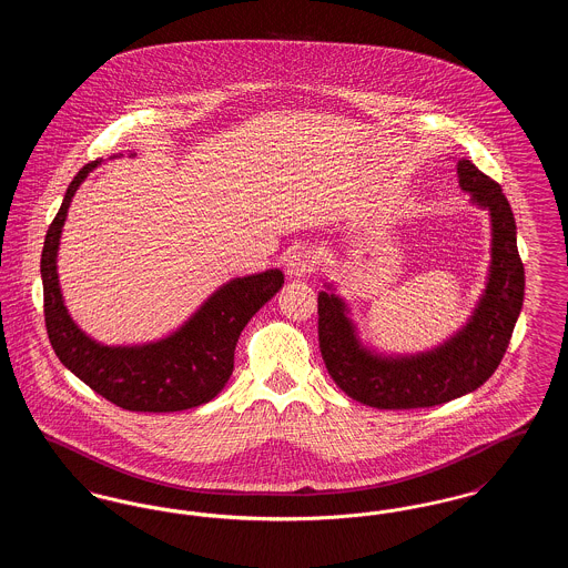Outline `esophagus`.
<instances>
[{
    "instance_id": "esophagus-1",
    "label": "esophagus",
    "mask_w": 568,
    "mask_h": 568,
    "mask_svg": "<svg viewBox=\"0 0 568 568\" xmlns=\"http://www.w3.org/2000/svg\"><path fill=\"white\" fill-rule=\"evenodd\" d=\"M315 272V255L308 248H296L287 257V274L292 278H304Z\"/></svg>"
}]
</instances>
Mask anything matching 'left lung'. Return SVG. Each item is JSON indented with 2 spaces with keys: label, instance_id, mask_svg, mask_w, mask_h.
Wrapping results in <instances>:
<instances>
[{
  "label": "left lung",
  "instance_id": "8db88e82",
  "mask_svg": "<svg viewBox=\"0 0 568 568\" xmlns=\"http://www.w3.org/2000/svg\"><path fill=\"white\" fill-rule=\"evenodd\" d=\"M459 187L491 221L486 290L473 315L430 352L387 355L359 341L349 306L332 283L320 292V349L334 383L353 400L375 408L443 405L481 387L509 347L524 304V264L517 253L511 206L496 181L468 160L458 162Z\"/></svg>",
  "mask_w": 568,
  "mask_h": 568
}]
</instances>
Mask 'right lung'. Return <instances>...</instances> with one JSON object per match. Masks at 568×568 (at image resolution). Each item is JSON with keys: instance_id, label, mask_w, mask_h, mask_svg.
<instances>
[{"instance_id": "1", "label": "right lung", "mask_w": 568, "mask_h": 568, "mask_svg": "<svg viewBox=\"0 0 568 568\" xmlns=\"http://www.w3.org/2000/svg\"><path fill=\"white\" fill-rule=\"evenodd\" d=\"M100 163H87L74 176L44 239L40 274L49 341L70 373L125 410L172 413L206 405L234 371V352L244 325L283 287L285 276L274 268L223 283L185 324L160 341L142 345L93 341L65 308L57 251L72 197Z\"/></svg>"}]
</instances>
